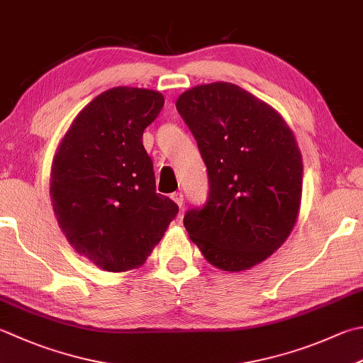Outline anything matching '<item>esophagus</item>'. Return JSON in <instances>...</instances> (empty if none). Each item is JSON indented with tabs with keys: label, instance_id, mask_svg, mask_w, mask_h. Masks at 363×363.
<instances>
[{
	"label": "esophagus",
	"instance_id": "1",
	"mask_svg": "<svg viewBox=\"0 0 363 363\" xmlns=\"http://www.w3.org/2000/svg\"><path fill=\"white\" fill-rule=\"evenodd\" d=\"M170 197H172V201H174L177 205H179L180 208L183 207V194H182V193H174Z\"/></svg>",
	"mask_w": 363,
	"mask_h": 363
}]
</instances>
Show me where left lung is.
I'll return each mask as SVG.
<instances>
[{
  "mask_svg": "<svg viewBox=\"0 0 363 363\" xmlns=\"http://www.w3.org/2000/svg\"><path fill=\"white\" fill-rule=\"evenodd\" d=\"M175 106L210 186L207 203L184 215V228L216 269L248 270L296 225L303 177L296 135L275 108L229 82L189 88Z\"/></svg>",
  "mask_w": 363,
  "mask_h": 363,
  "instance_id": "1",
  "label": "left lung"
}]
</instances>
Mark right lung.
I'll list each match as a JSON object with an SVG mask.
<instances>
[{"instance_id":"obj_1","label":"right lung","mask_w":363,"mask_h":363,"mask_svg":"<svg viewBox=\"0 0 363 363\" xmlns=\"http://www.w3.org/2000/svg\"><path fill=\"white\" fill-rule=\"evenodd\" d=\"M162 106L160 91L111 88L82 108L53 156L50 199L60 229L106 272L143 265L179 213L156 193L142 143Z\"/></svg>"}]
</instances>
